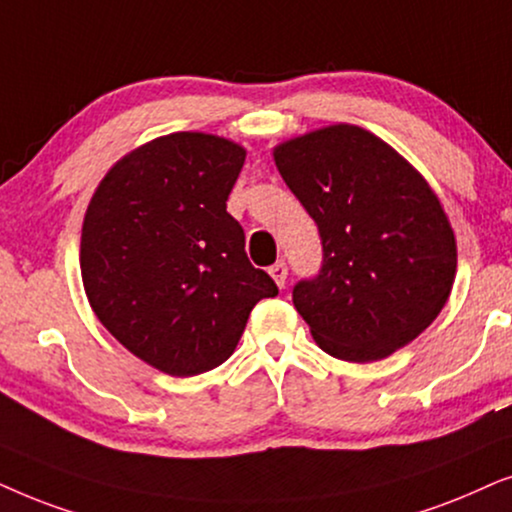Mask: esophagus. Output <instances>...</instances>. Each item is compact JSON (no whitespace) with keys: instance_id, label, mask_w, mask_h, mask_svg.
Instances as JSON below:
<instances>
[{"instance_id":"esophagus-1","label":"esophagus","mask_w":512,"mask_h":512,"mask_svg":"<svg viewBox=\"0 0 512 512\" xmlns=\"http://www.w3.org/2000/svg\"><path fill=\"white\" fill-rule=\"evenodd\" d=\"M271 278H274L278 288H285V278H288V267H285V262H276L274 267L269 269Z\"/></svg>"}]
</instances>
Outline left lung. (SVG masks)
<instances>
[{
	"instance_id": "obj_1",
	"label": "left lung",
	"mask_w": 512,
	"mask_h": 512,
	"mask_svg": "<svg viewBox=\"0 0 512 512\" xmlns=\"http://www.w3.org/2000/svg\"><path fill=\"white\" fill-rule=\"evenodd\" d=\"M274 161L323 243L318 276L292 290L320 349L372 363L417 339L456 274L452 224L419 170L351 124L285 140Z\"/></svg>"
}]
</instances>
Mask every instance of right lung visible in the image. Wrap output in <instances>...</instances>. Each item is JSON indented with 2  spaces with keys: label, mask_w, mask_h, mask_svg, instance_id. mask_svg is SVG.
<instances>
[{
  "label": "right lung",
  "mask_w": 512,
  "mask_h": 512,
  "mask_svg": "<svg viewBox=\"0 0 512 512\" xmlns=\"http://www.w3.org/2000/svg\"><path fill=\"white\" fill-rule=\"evenodd\" d=\"M243 161L227 138L163 135L114 163L86 208L79 262L91 309L170 377L222 365L252 306L278 295L227 213Z\"/></svg>",
  "instance_id": "1"
}]
</instances>
